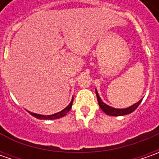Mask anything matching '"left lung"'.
Wrapping results in <instances>:
<instances>
[{
  "mask_svg": "<svg viewBox=\"0 0 159 159\" xmlns=\"http://www.w3.org/2000/svg\"><path fill=\"white\" fill-rule=\"evenodd\" d=\"M95 94H96L97 101H98L100 108L102 110L103 112H105L107 115H110V116H123V115H126V114H130L139 106V104L142 102V100H140L138 102L134 103L132 106L126 108V109H115V108H112V107L107 105V104H105L102 101L100 96H99L98 93H97V91H96V89H95Z\"/></svg>",
  "mask_w": 159,
  "mask_h": 159,
  "instance_id": "8db88e82",
  "label": "left lung"
}]
</instances>
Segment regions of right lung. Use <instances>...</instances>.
I'll return each instance as SVG.
<instances>
[{
  "mask_svg": "<svg viewBox=\"0 0 159 159\" xmlns=\"http://www.w3.org/2000/svg\"><path fill=\"white\" fill-rule=\"evenodd\" d=\"M72 102H73V97H72V99H71V101H70V104L68 105V106L66 107V108H64L63 111H59V112L56 113V114H53V115H40V114H36V113H33V112H30L29 113L32 115V116H34L35 117L36 119H60V118H62V117H64L66 115V113L68 112L70 110V108H71V105H72Z\"/></svg>",
  "mask_w": 159,
  "mask_h": 159,
  "instance_id": "right-lung-1",
  "label": "right lung"
}]
</instances>
